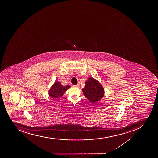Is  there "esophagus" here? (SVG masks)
<instances>
[{
  "instance_id": "34e87169",
  "label": "esophagus",
  "mask_w": 158,
  "mask_h": 158,
  "mask_svg": "<svg viewBox=\"0 0 158 158\" xmlns=\"http://www.w3.org/2000/svg\"><path fill=\"white\" fill-rule=\"evenodd\" d=\"M73 87H76V88H78V87H79V84H77V85H73Z\"/></svg>"
}]
</instances>
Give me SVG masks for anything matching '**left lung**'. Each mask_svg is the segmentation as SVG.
<instances>
[{
	"instance_id": "left-lung-1",
	"label": "left lung",
	"mask_w": 158,
	"mask_h": 158,
	"mask_svg": "<svg viewBox=\"0 0 158 158\" xmlns=\"http://www.w3.org/2000/svg\"><path fill=\"white\" fill-rule=\"evenodd\" d=\"M85 97L92 103H96L105 95V90L101 83L97 79L89 77L85 82V87L82 89Z\"/></svg>"
}]
</instances>
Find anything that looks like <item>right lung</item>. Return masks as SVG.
I'll return each mask as SVG.
<instances>
[{
  "mask_svg": "<svg viewBox=\"0 0 158 158\" xmlns=\"http://www.w3.org/2000/svg\"><path fill=\"white\" fill-rule=\"evenodd\" d=\"M70 87H71L68 85L64 86L60 82L56 81L48 90V95L52 98L59 100L60 98L62 97Z\"/></svg>",
  "mask_w": 158,
  "mask_h": 158,
  "instance_id": "1",
  "label": "right lung"
}]
</instances>
